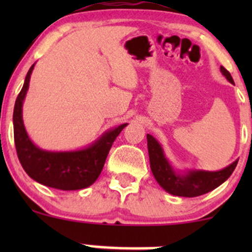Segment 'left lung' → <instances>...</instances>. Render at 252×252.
Segmentation results:
<instances>
[{"instance_id":"8db88e82","label":"left lung","mask_w":252,"mask_h":252,"mask_svg":"<svg viewBox=\"0 0 252 252\" xmlns=\"http://www.w3.org/2000/svg\"><path fill=\"white\" fill-rule=\"evenodd\" d=\"M220 72L230 83L234 84L232 75L224 67H220ZM147 149H149L150 166L155 178L166 191L175 196L196 197L212 191L232 175L238 164V161H235L227 168L218 172L195 171L189 172L185 175H177L164 157L162 147L150 134H147Z\"/></svg>"}]
</instances>
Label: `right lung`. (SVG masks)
Instances as JSON below:
<instances>
[{
    "label": "right lung",
    "mask_w": 252,
    "mask_h": 252,
    "mask_svg": "<svg viewBox=\"0 0 252 252\" xmlns=\"http://www.w3.org/2000/svg\"><path fill=\"white\" fill-rule=\"evenodd\" d=\"M30 67L24 85L16 100L13 112L14 144L20 164L30 178L46 187L60 190H79L90 187L103 168L112 144L124 126L107 131L93 146L74 152H50L40 150L30 141L22 119L23 100L29 88Z\"/></svg>",
    "instance_id": "right-lung-1"
}]
</instances>
